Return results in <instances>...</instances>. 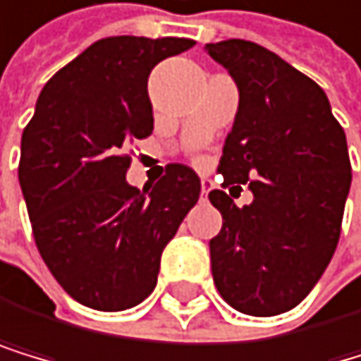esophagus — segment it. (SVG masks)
I'll list each match as a JSON object with an SVG mask.
<instances>
[{
	"label": "esophagus",
	"mask_w": 361,
	"mask_h": 361,
	"mask_svg": "<svg viewBox=\"0 0 361 361\" xmlns=\"http://www.w3.org/2000/svg\"><path fill=\"white\" fill-rule=\"evenodd\" d=\"M214 188V183H212L209 178H201V194L207 198V194H209V190Z\"/></svg>",
	"instance_id": "1"
}]
</instances>
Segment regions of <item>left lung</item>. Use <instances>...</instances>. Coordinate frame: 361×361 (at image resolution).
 Returning <instances> with one entry per match:
<instances>
[{"label": "left lung", "instance_id": "1", "mask_svg": "<svg viewBox=\"0 0 361 361\" xmlns=\"http://www.w3.org/2000/svg\"><path fill=\"white\" fill-rule=\"evenodd\" d=\"M205 51L239 89L223 188L250 183L255 194L236 207L223 190L209 192L223 216L209 241L212 274L232 308L272 317L304 301L335 255L350 190L346 133L324 89L272 51L245 39Z\"/></svg>", "mask_w": 361, "mask_h": 361}]
</instances>
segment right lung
<instances>
[{
    "mask_svg": "<svg viewBox=\"0 0 361 361\" xmlns=\"http://www.w3.org/2000/svg\"><path fill=\"white\" fill-rule=\"evenodd\" d=\"M185 37H104L47 82L22 133L19 185L37 250L82 306H138L160 255L196 205L201 178L167 165L154 190L127 183L129 147L154 131L152 68L194 47Z\"/></svg>",
    "mask_w": 361,
    "mask_h": 361,
    "instance_id": "right-lung-1",
    "label": "right lung"
}]
</instances>
